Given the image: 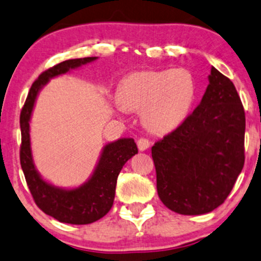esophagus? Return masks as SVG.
Returning a JSON list of instances; mask_svg holds the SVG:
<instances>
[{"label": "esophagus", "mask_w": 261, "mask_h": 261, "mask_svg": "<svg viewBox=\"0 0 261 261\" xmlns=\"http://www.w3.org/2000/svg\"><path fill=\"white\" fill-rule=\"evenodd\" d=\"M137 146H139L140 151H145V149L149 147V140L146 139V137H140L137 140Z\"/></svg>", "instance_id": "esophagus-1"}]
</instances>
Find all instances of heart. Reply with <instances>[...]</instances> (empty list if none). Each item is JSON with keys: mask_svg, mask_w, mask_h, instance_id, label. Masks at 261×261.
I'll list each match as a JSON object with an SVG mask.
<instances>
[{"mask_svg": "<svg viewBox=\"0 0 261 261\" xmlns=\"http://www.w3.org/2000/svg\"><path fill=\"white\" fill-rule=\"evenodd\" d=\"M195 98V81L187 68L146 70L128 74L116 107L142 112L143 124L153 133H167L188 115Z\"/></svg>", "mask_w": 261, "mask_h": 261, "instance_id": "heart-1", "label": "heart"}]
</instances>
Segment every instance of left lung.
Returning a JSON list of instances; mask_svg holds the SVG:
<instances>
[{"label": "left lung", "instance_id": "left-lung-1", "mask_svg": "<svg viewBox=\"0 0 261 261\" xmlns=\"http://www.w3.org/2000/svg\"><path fill=\"white\" fill-rule=\"evenodd\" d=\"M201 101L152 146L161 201L180 215L222 205L244 166L245 113L234 85L211 68Z\"/></svg>", "mask_w": 261, "mask_h": 261}]
</instances>
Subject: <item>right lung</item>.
<instances>
[{
	"label": "right lung",
	"mask_w": 261,
	"mask_h": 261,
	"mask_svg": "<svg viewBox=\"0 0 261 261\" xmlns=\"http://www.w3.org/2000/svg\"><path fill=\"white\" fill-rule=\"evenodd\" d=\"M97 58L66 60L39 74L28 93L20 112V166L33 200L41 211L60 222L88 224L104 217L112 208L118 175L126 162L139 152L133 139H121L109 143L103 149L99 163L88 182L73 190H62L47 184L34 168L29 139V120L39 89L51 77L66 73L71 68L94 61Z\"/></svg>",
	"instance_id": "1"
}]
</instances>
